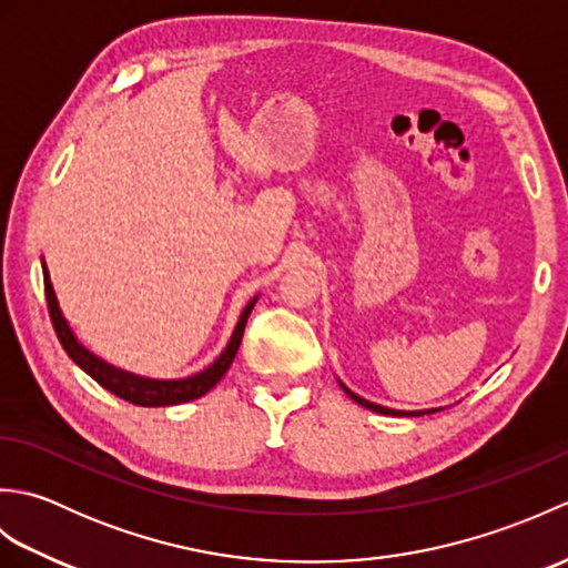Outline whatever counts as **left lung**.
Returning <instances> with one entry per match:
<instances>
[{
    "label": "left lung",
    "mask_w": 568,
    "mask_h": 568,
    "mask_svg": "<svg viewBox=\"0 0 568 568\" xmlns=\"http://www.w3.org/2000/svg\"><path fill=\"white\" fill-rule=\"evenodd\" d=\"M339 385H342V390L352 397L354 403H358L361 407H366V409H373V413H381V415H393V417H417V415H432V413H437V409H417V413H403V409H390V407H383V405H376V403H368V400H364V397L361 395H356V393H352L346 388V385L339 381Z\"/></svg>",
    "instance_id": "left-lung-1"
}]
</instances>
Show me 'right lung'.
Segmentation results:
<instances>
[{"label": "right lung", "instance_id": "obj_1", "mask_svg": "<svg viewBox=\"0 0 568 568\" xmlns=\"http://www.w3.org/2000/svg\"><path fill=\"white\" fill-rule=\"evenodd\" d=\"M43 265V287H45V303H48V312H51V322H53V329L58 334V342L63 344L65 354L75 361V364L88 373L90 378L98 381L102 388H106L110 393H114L116 397H122V400L131 403V405H139V407H168V405H180V403H190V400H197L204 393H210L216 383L222 381L224 373L232 366V361L239 352V344H241V336H244V327H246V320L251 315L253 305H256L258 297H253L251 303L241 312V317L234 327L232 339H229L226 348L220 354V358L210 364L204 371L195 373V376H187V378H175V381H159V378H143V376H134V373L116 368L112 364H106L100 356H94L90 348H84L78 336L72 334L68 320L63 317V312L58 307V297L53 293V285H51V275H48L45 263Z\"/></svg>", "mask_w": 568, "mask_h": 568}]
</instances>
